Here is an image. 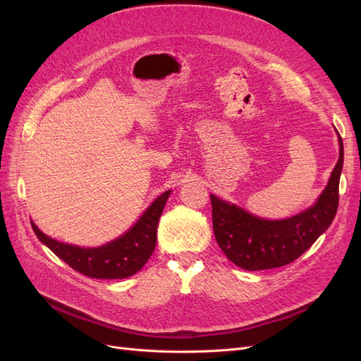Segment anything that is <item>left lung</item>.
Returning <instances> with one entry per match:
<instances>
[{
	"label": "left lung",
	"mask_w": 361,
	"mask_h": 361,
	"mask_svg": "<svg viewBox=\"0 0 361 361\" xmlns=\"http://www.w3.org/2000/svg\"><path fill=\"white\" fill-rule=\"evenodd\" d=\"M338 145L341 157L318 202L288 220H262L211 195L214 235L228 260L247 271L279 268L298 259L312 247L330 227L337 212L338 180L343 167L341 135Z\"/></svg>",
	"instance_id": "left-lung-1"
}]
</instances>
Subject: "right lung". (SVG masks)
<instances>
[{
    "label": "right lung",
    "instance_id": "1",
    "mask_svg": "<svg viewBox=\"0 0 361 361\" xmlns=\"http://www.w3.org/2000/svg\"><path fill=\"white\" fill-rule=\"evenodd\" d=\"M169 195L170 191L161 194L129 232L96 248L63 244L42 233L35 223L31 227L40 241L72 269L92 279H126L143 268L154 253L158 221Z\"/></svg>",
    "mask_w": 361,
    "mask_h": 361
}]
</instances>
